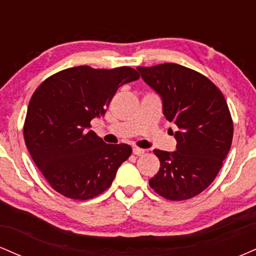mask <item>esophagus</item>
Listing matches in <instances>:
<instances>
[{"mask_svg": "<svg viewBox=\"0 0 256 256\" xmlns=\"http://www.w3.org/2000/svg\"><path fill=\"white\" fill-rule=\"evenodd\" d=\"M132 152H134V154L136 155V156H140V155L144 154V149L137 148V146H134V148L132 149Z\"/></svg>", "mask_w": 256, "mask_h": 256, "instance_id": "34e87169", "label": "esophagus"}]
</instances>
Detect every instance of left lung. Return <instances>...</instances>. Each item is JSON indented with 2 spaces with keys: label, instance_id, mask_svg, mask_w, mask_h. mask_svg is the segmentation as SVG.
Masks as SVG:
<instances>
[{
  "label": "left lung",
  "instance_id": "8db88e82",
  "mask_svg": "<svg viewBox=\"0 0 256 256\" xmlns=\"http://www.w3.org/2000/svg\"><path fill=\"white\" fill-rule=\"evenodd\" d=\"M137 70L162 98L166 119L178 126L176 152L154 150L160 170L149 185L171 201L192 198L212 184L231 148L234 122L226 100L206 76L182 64Z\"/></svg>",
  "mask_w": 256,
  "mask_h": 256
}]
</instances>
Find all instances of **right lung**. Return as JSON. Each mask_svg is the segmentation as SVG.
Segmentation results:
<instances>
[{
    "mask_svg": "<svg viewBox=\"0 0 256 256\" xmlns=\"http://www.w3.org/2000/svg\"><path fill=\"white\" fill-rule=\"evenodd\" d=\"M138 78L128 66H78L55 73L37 88L26 113L24 140L55 192L84 201L110 186L132 149L124 143H104L90 130V122L104 116L122 85Z\"/></svg>",
    "mask_w": 256,
    "mask_h": 256,
    "instance_id": "obj_1",
    "label": "right lung"
}]
</instances>
